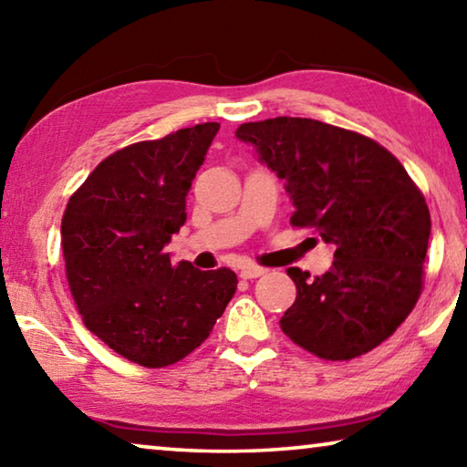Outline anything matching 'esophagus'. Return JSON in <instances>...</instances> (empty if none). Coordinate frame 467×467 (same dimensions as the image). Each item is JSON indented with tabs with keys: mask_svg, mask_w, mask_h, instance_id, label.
Here are the masks:
<instances>
[{
	"mask_svg": "<svg viewBox=\"0 0 467 467\" xmlns=\"http://www.w3.org/2000/svg\"><path fill=\"white\" fill-rule=\"evenodd\" d=\"M264 274H265L264 267H257V265H243V267H241V278H243V280L259 278V275H264Z\"/></svg>",
	"mask_w": 467,
	"mask_h": 467,
	"instance_id": "esophagus-1",
	"label": "esophagus"
}]
</instances>
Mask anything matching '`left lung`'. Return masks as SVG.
I'll list each match as a JSON object with an SVG mask.
<instances>
[{"instance_id":"obj_1","label":"left lung","mask_w":467,"mask_h":467,"mask_svg":"<svg viewBox=\"0 0 467 467\" xmlns=\"http://www.w3.org/2000/svg\"><path fill=\"white\" fill-rule=\"evenodd\" d=\"M236 138L284 181L292 226L334 244L323 275L290 267L296 300L280 319L292 342L326 360L373 350L422 290L431 214L398 158L377 141L303 117L243 123Z\"/></svg>"}]
</instances>
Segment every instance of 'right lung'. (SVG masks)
<instances>
[{
  "mask_svg": "<svg viewBox=\"0 0 467 467\" xmlns=\"http://www.w3.org/2000/svg\"><path fill=\"white\" fill-rule=\"evenodd\" d=\"M218 123L140 141L105 158L61 220L66 274L84 326L148 368L193 352L236 290L228 267L172 265L164 247L187 220V193Z\"/></svg>",
  "mask_w": 467,
  "mask_h": 467,
  "instance_id": "add662e5",
  "label": "right lung"
}]
</instances>
